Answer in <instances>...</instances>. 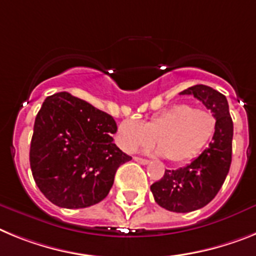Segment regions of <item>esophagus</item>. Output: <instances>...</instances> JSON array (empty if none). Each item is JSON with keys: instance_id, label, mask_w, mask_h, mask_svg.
I'll return each mask as SVG.
<instances>
[{"instance_id": "1", "label": "esophagus", "mask_w": 256, "mask_h": 256, "mask_svg": "<svg viewBox=\"0 0 256 256\" xmlns=\"http://www.w3.org/2000/svg\"><path fill=\"white\" fill-rule=\"evenodd\" d=\"M134 160L142 165H148L150 164V160H146V158H142V157H134Z\"/></svg>"}]
</instances>
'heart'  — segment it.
I'll list each match as a JSON object with an SVG mask.
<instances>
[{"mask_svg": "<svg viewBox=\"0 0 256 256\" xmlns=\"http://www.w3.org/2000/svg\"><path fill=\"white\" fill-rule=\"evenodd\" d=\"M216 130V118L211 112L190 104H175L150 117L143 125L122 121L117 128L118 146L126 152L150 148L156 140L158 153L175 164L188 162L204 150Z\"/></svg>", "mask_w": 256, "mask_h": 256, "instance_id": "obj_1", "label": "heart"}]
</instances>
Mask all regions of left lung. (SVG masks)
Instances as JSON below:
<instances>
[{"label": "left lung", "instance_id": "8db88e82", "mask_svg": "<svg viewBox=\"0 0 256 256\" xmlns=\"http://www.w3.org/2000/svg\"><path fill=\"white\" fill-rule=\"evenodd\" d=\"M193 95L212 112L216 130L197 158L178 170H166L161 180L150 186L154 201L174 212H190L204 208L218 194L232 162L233 122L226 98L210 86L196 85L182 91Z\"/></svg>", "mask_w": 256, "mask_h": 256}]
</instances>
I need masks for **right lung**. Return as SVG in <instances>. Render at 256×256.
<instances>
[{
  "label": "right lung",
  "instance_id": "obj_1",
  "mask_svg": "<svg viewBox=\"0 0 256 256\" xmlns=\"http://www.w3.org/2000/svg\"><path fill=\"white\" fill-rule=\"evenodd\" d=\"M113 117L62 91L37 113L30 142L33 179L44 196L64 208H82L110 193L116 171L131 157L113 143Z\"/></svg>",
  "mask_w": 256,
  "mask_h": 256
}]
</instances>
